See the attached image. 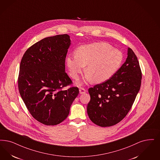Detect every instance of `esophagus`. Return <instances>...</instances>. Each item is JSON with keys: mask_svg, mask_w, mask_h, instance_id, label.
<instances>
[{"mask_svg": "<svg viewBox=\"0 0 160 160\" xmlns=\"http://www.w3.org/2000/svg\"><path fill=\"white\" fill-rule=\"evenodd\" d=\"M86 92V90L85 89L82 88H80V89H79V93H80V94H84V93H85Z\"/></svg>", "mask_w": 160, "mask_h": 160, "instance_id": "34e87169", "label": "esophagus"}]
</instances>
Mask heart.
Masks as SVG:
<instances>
[{
    "mask_svg": "<svg viewBox=\"0 0 160 160\" xmlns=\"http://www.w3.org/2000/svg\"><path fill=\"white\" fill-rule=\"evenodd\" d=\"M123 61L122 51L105 42L83 45L75 51V57L68 55L66 63L70 75L77 80L86 66L85 81L93 80L95 83H103L112 77ZM78 84L82 83L79 82Z\"/></svg>",
    "mask_w": 160,
    "mask_h": 160,
    "instance_id": "1",
    "label": "heart"
}]
</instances>
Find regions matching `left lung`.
I'll return each mask as SVG.
<instances>
[{
  "label": "left lung",
  "instance_id": "1",
  "mask_svg": "<svg viewBox=\"0 0 160 160\" xmlns=\"http://www.w3.org/2000/svg\"><path fill=\"white\" fill-rule=\"evenodd\" d=\"M139 63L132 49L119 70L107 81L89 89L87 112L90 120L101 127L114 126L128 114L141 88Z\"/></svg>",
  "mask_w": 160,
  "mask_h": 160
}]
</instances>
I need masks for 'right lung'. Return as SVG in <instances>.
I'll list each match as a JSON object with an SVG mask.
<instances>
[{"mask_svg": "<svg viewBox=\"0 0 160 160\" xmlns=\"http://www.w3.org/2000/svg\"><path fill=\"white\" fill-rule=\"evenodd\" d=\"M70 45L68 34L46 38L29 48L21 61L20 95L32 117L47 126L64 121L79 93L77 87L62 90L72 83L65 70Z\"/></svg>", "mask_w": 160, "mask_h": 160, "instance_id": "1", "label": "right lung"}]
</instances>
